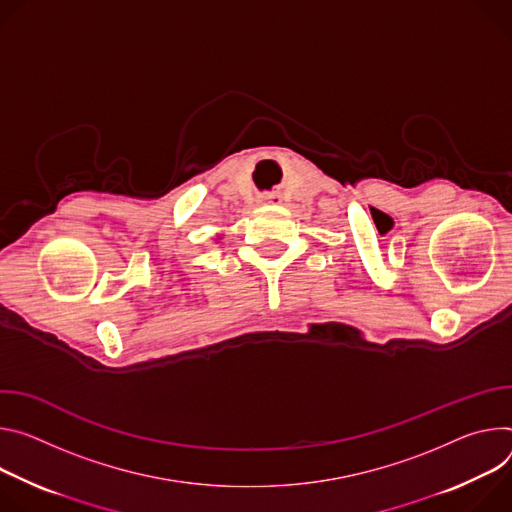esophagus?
<instances>
[{"mask_svg": "<svg viewBox=\"0 0 512 512\" xmlns=\"http://www.w3.org/2000/svg\"><path fill=\"white\" fill-rule=\"evenodd\" d=\"M260 201H262V203H280V195H276V193H266V195L260 197Z\"/></svg>", "mask_w": 512, "mask_h": 512, "instance_id": "obj_1", "label": "esophagus"}]
</instances>
